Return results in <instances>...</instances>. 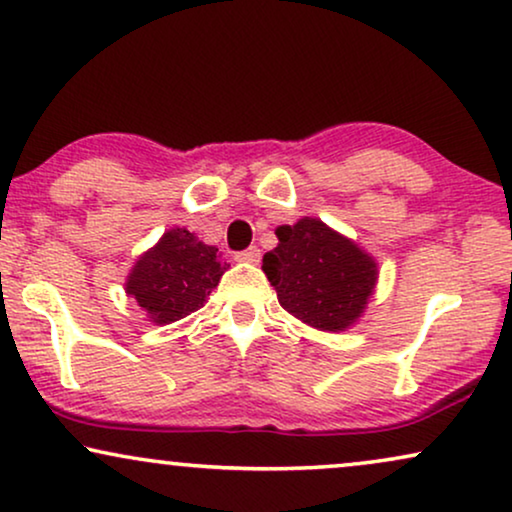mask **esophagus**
<instances>
[{
  "mask_svg": "<svg viewBox=\"0 0 512 512\" xmlns=\"http://www.w3.org/2000/svg\"><path fill=\"white\" fill-rule=\"evenodd\" d=\"M236 260L238 262H248V264H257V262H260V250L248 248L243 252H236Z\"/></svg>",
  "mask_w": 512,
  "mask_h": 512,
  "instance_id": "obj_1",
  "label": "esophagus"
}]
</instances>
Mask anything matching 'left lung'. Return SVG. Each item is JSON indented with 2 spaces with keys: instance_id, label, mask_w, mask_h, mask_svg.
<instances>
[{
  "instance_id": "8db88e82",
  "label": "left lung",
  "mask_w": 512,
  "mask_h": 512,
  "mask_svg": "<svg viewBox=\"0 0 512 512\" xmlns=\"http://www.w3.org/2000/svg\"><path fill=\"white\" fill-rule=\"evenodd\" d=\"M278 245L262 260L278 302L297 320L323 332L356 325L377 288V260L356 241L302 217L276 229Z\"/></svg>"
}]
</instances>
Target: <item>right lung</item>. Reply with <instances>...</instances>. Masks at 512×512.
<instances>
[{"mask_svg":"<svg viewBox=\"0 0 512 512\" xmlns=\"http://www.w3.org/2000/svg\"><path fill=\"white\" fill-rule=\"evenodd\" d=\"M227 269L215 245L199 241L185 227H173L133 264L126 295L138 302L147 320L168 325L201 309Z\"/></svg>","mask_w":512,"mask_h":512,"instance_id":"add662e5","label":"right lung"}]
</instances>
